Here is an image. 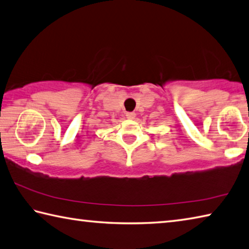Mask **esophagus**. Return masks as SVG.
I'll use <instances>...</instances> for the list:
<instances>
[{
  "mask_svg": "<svg viewBox=\"0 0 249 249\" xmlns=\"http://www.w3.org/2000/svg\"><path fill=\"white\" fill-rule=\"evenodd\" d=\"M135 116H136V114H135L134 112H127V113H126V117H127L128 120H134Z\"/></svg>",
  "mask_w": 249,
  "mask_h": 249,
  "instance_id": "1",
  "label": "esophagus"
}]
</instances>
